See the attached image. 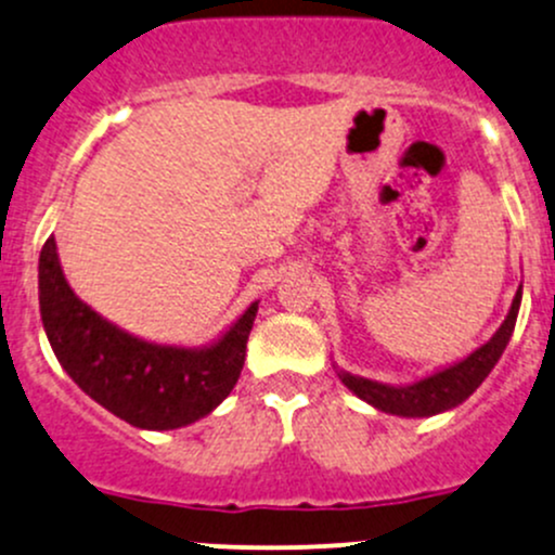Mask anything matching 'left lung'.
I'll list each match as a JSON object with an SVG mask.
<instances>
[{"label": "left lung", "mask_w": 555, "mask_h": 555, "mask_svg": "<svg viewBox=\"0 0 555 555\" xmlns=\"http://www.w3.org/2000/svg\"><path fill=\"white\" fill-rule=\"evenodd\" d=\"M518 310H521V288L516 291V299H513L505 323L496 328V334L491 336L487 345L470 352L465 361L447 365V369L436 371L430 376H422V379L411 382V385H382V382L365 379V376H356L341 369H336V374H339L341 385L347 390L356 392L361 401L385 411V414L409 416V420L443 414V411H451L460 403H465L491 374V369H494L502 352H505L507 341H511Z\"/></svg>", "instance_id": "left-lung-1"}]
</instances>
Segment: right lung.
<instances>
[{
  "mask_svg": "<svg viewBox=\"0 0 555 555\" xmlns=\"http://www.w3.org/2000/svg\"><path fill=\"white\" fill-rule=\"evenodd\" d=\"M39 312L55 358L85 396L141 430H176L208 416L237 385L259 301L210 345L141 339L74 294L55 237H48L39 254Z\"/></svg>",
  "mask_w": 555,
  "mask_h": 555,
  "instance_id": "add662e5",
  "label": "right lung"
}]
</instances>
